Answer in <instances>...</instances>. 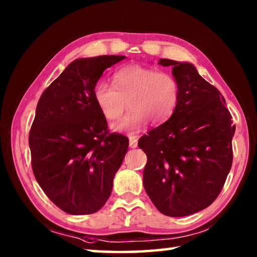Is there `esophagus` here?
I'll return each instance as SVG.
<instances>
[{
    "instance_id": "esophagus-1",
    "label": "esophagus",
    "mask_w": 257,
    "mask_h": 257,
    "mask_svg": "<svg viewBox=\"0 0 257 257\" xmlns=\"http://www.w3.org/2000/svg\"><path fill=\"white\" fill-rule=\"evenodd\" d=\"M137 142H138V137L135 135H130L129 137V146L132 149L137 148Z\"/></svg>"
}]
</instances>
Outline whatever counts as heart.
<instances>
[{"label":"heart","instance_id":"obj_1","mask_svg":"<svg viewBox=\"0 0 257 257\" xmlns=\"http://www.w3.org/2000/svg\"><path fill=\"white\" fill-rule=\"evenodd\" d=\"M181 87L173 74L156 68L129 65L113 74V85L99 82L92 97L97 108L108 121L117 120L128 106L132 108L113 124L116 132L134 134L148 124H162L170 119L180 101Z\"/></svg>","mask_w":257,"mask_h":257}]
</instances>
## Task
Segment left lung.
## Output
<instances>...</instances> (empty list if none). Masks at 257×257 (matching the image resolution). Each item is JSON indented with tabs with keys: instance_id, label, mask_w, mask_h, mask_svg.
<instances>
[{
	"instance_id": "8db88e82",
	"label": "left lung",
	"mask_w": 257,
	"mask_h": 257,
	"mask_svg": "<svg viewBox=\"0 0 257 257\" xmlns=\"http://www.w3.org/2000/svg\"><path fill=\"white\" fill-rule=\"evenodd\" d=\"M159 64L173 66L180 101L168 121L138 142L148 156L143 184L160 213L181 217L207 208L221 193L232 166L235 125L222 93L192 64Z\"/></svg>"
}]
</instances>
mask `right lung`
<instances>
[{"label":"right lung","instance_id":"right-lung-1","mask_svg":"<svg viewBox=\"0 0 257 257\" xmlns=\"http://www.w3.org/2000/svg\"><path fill=\"white\" fill-rule=\"evenodd\" d=\"M124 56L72 62L41 95L28 143L41 189L71 215L98 211L128 151V138L109 133L92 91L103 72Z\"/></svg>","mask_w":257,"mask_h":257}]
</instances>
